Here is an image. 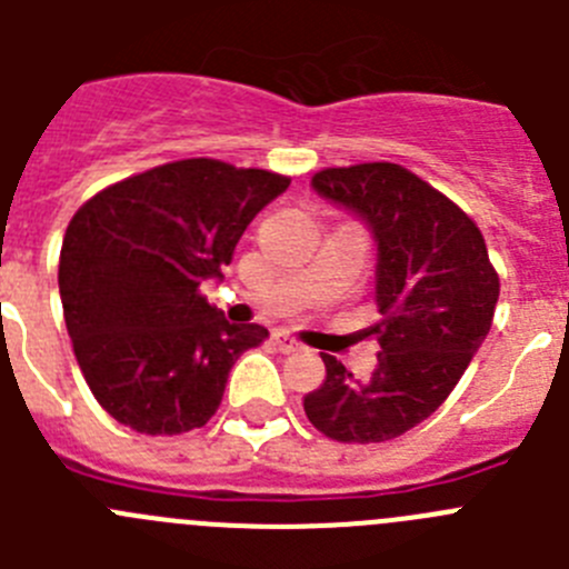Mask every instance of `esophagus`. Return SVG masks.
Masks as SVG:
<instances>
[{
  "label": "esophagus",
  "instance_id": "obj_1",
  "mask_svg": "<svg viewBox=\"0 0 569 569\" xmlns=\"http://www.w3.org/2000/svg\"><path fill=\"white\" fill-rule=\"evenodd\" d=\"M273 341L281 353H296V350H301V345L290 333H273Z\"/></svg>",
  "mask_w": 569,
  "mask_h": 569
}]
</instances>
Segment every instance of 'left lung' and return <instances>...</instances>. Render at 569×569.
I'll list each match as a JSON object with an SVG mask.
<instances>
[{
    "label": "left lung",
    "mask_w": 569,
    "mask_h": 569,
    "mask_svg": "<svg viewBox=\"0 0 569 569\" xmlns=\"http://www.w3.org/2000/svg\"><path fill=\"white\" fill-rule=\"evenodd\" d=\"M313 190L350 210L376 241V305L367 330L379 345L373 376L356 379L321 353L325 381L305 396L316 430L347 445H379L436 413L487 339L499 301L481 230L401 164L328 168Z\"/></svg>",
    "instance_id": "8db88e82"
}]
</instances>
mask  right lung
Returning a JSON list of instances; mask_svg holds the SVG:
<instances>
[{
    "instance_id": "obj_1",
    "label": "right lung",
    "mask_w": 569,
    "mask_h": 569,
    "mask_svg": "<svg viewBox=\"0 0 569 569\" xmlns=\"http://www.w3.org/2000/svg\"><path fill=\"white\" fill-rule=\"evenodd\" d=\"M288 176L182 159L116 182L64 230L59 296L90 393L136 433L208 425L230 367L268 339L199 293L222 279L241 233Z\"/></svg>"
}]
</instances>
